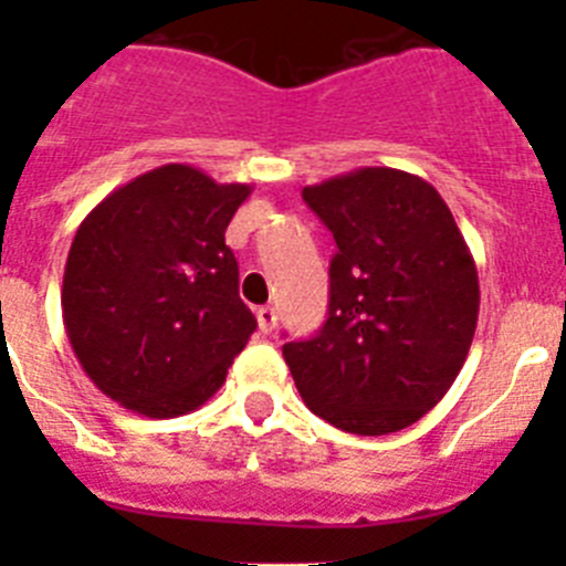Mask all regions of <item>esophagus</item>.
Instances as JSON below:
<instances>
[{
  "instance_id": "obj_1",
  "label": "esophagus",
  "mask_w": 566,
  "mask_h": 566,
  "mask_svg": "<svg viewBox=\"0 0 566 566\" xmlns=\"http://www.w3.org/2000/svg\"><path fill=\"white\" fill-rule=\"evenodd\" d=\"M258 326H260V332H263V334L274 332V326H277V312H274L272 306L258 308Z\"/></svg>"
}]
</instances>
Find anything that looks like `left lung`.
I'll return each instance as SVG.
<instances>
[{
	"mask_svg": "<svg viewBox=\"0 0 566 566\" xmlns=\"http://www.w3.org/2000/svg\"><path fill=\"white\" fill-rule=\"evenodd\" d=\"M332 229L328 319L283 345L308 411L357 437L397 433L448 394L479 319L473 254L419 175L363 167L303 189Z\"/></svg>",
	"mask_w": 566,
	"mask_h": 566,
	"instance_id": "8db88e82",
	"label": "left lung"
}]
</instances>
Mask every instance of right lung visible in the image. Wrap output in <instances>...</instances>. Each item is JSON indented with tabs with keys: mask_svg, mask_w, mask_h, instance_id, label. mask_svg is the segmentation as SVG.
<instances>
[{
	"mask_svg": "<svg viewBox=\"0 0 566 566\" xmlns=\"http://www.w3.org/2000/svg\"><path fill=\"white\" fill-rule=\"evenodd\" d=\"M252 195L189 164L109 192L70 243L62 317L102 394L153 419L201 408L258 328L227 227Z\"/></svg>",
	"mask_w": 566,
	"mask_h": 566,
	"instance_id": "obj_1",
	"label": "right lung"
}]
</instances>
